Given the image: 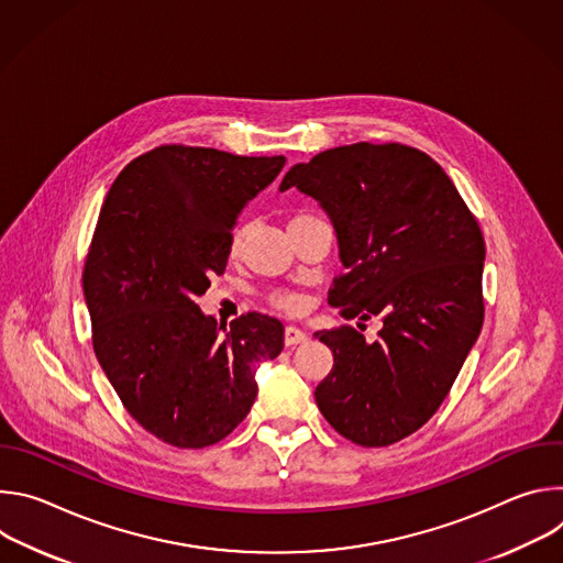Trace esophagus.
Segmentation results:
<instances>
[{"label": "esophagus", "mask_w": 563, "mask_h": 563, "mask_svg": "<svg viewBox=\"0 0 563 563\" xmlns=\"http://www.w3.org/2000/svg\"><path fill=\"white\" fill-rule=\"evenodd\" d=\"M307 341V334L294 325L285 328V345H300Z\"/></svg>", "instance_id": "obj_1"}]
</instances>
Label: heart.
Masks as SVG:
<instances>
[{
	"instance_id": "obj_1",
	"label": "heart",
	"mask_w": 563,
	"mask_h": 563,
	"mask_svg": "<svg viewBox=\"0 0 563 563\" xmlns=\"http://www.w3.org/2000/svg\"><path fill=\"white\" fill-rule=\"evenodd\" d=\"M307 216H309V213H296L289 222L300 220V218H307ZM247 229H250V227L243 222V224H238V227L231 231V238H229V252H231V254H238L240 250H243ZM269 300H272V305H274L276 309H280V311H285V313H296V311H300V307H302L300 296H296V294H291V291H276V294H272Z\"/></svg>"
}]
</instances>
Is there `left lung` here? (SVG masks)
I'll use <instances>...</instances> for the list:
<instances>
[{"instance_id":"8db88e82","label":"left lung","mask_w":563,"mask_h":563,"mask_svg":"<svg viewBox=\"0 0 563 563\" xmlns=\"http://www.w3.org/2000/svg\"><path fill=\"white\" fill-rule=\"evenodd\" d=\"M289 187L336 229L345 274L330 305L383 320L374 343L350 325L313 334L334 354L318 410L356 445H391L432 419L478 339L484 233L448 174L406 144L328 148L294 165L280 191Z\"/></svg>"}]
</instances>
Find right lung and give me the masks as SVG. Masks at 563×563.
I'll return each mask as SVG.
<instances>
[{
  "mask_svg": "<svg viewBox=\"0 0 563 563\" xmlns=\"http://www.w3.org/2000/svg\"><path fill=\"white\" fill-rule=\"evenodd\" d=\"M283 167V155L163 144L107 194L82 274L93 350L126 412L169 445L231 434L256 400V367L283 352L280 320L252 311L224 330L196 305L227 267L238 213Z\"/></svg>",
  "mask_w": 563,
  "mask_h": 563,
  "instance_id": "right-lung-1",
  "label": "right lung"
}]
</instances>
